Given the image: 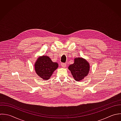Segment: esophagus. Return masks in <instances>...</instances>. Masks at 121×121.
<instances>
[{
    "label": "esophagus",
    "mask_w": 121,
    "mask_h": 121,
    "mask_svg": "<svg viewBox=\"0 0 121 121\" xmlns=\"http://www.w3.org/2000/svg\"><path fill=\"white\" fill-rule=\"evenodd\" d=\"M61 65V66H62L63 67H65L66 66V64H65V63H62Z\"/></svg>",
    "instance_id": "obj_1"
}]
</instances>
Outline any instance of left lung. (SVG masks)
<instances>
[{"mask_svg": "<svg viewBox=\"0 0 121 121\" xmlns=\"http://www.w3.org/2000/svg\"><path fill=\"white\" fill-rule=\"evenodd\" d=\"M69 70L76 81H80L86 77L90 70V65L85 59L78 57L74 59V63L69 65Z\"/></svg>", "mask_w": 121, "mask_h": 121, "instance_id": "obj_1", "label": "left lung"}]
</instances>
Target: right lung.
<instances>
[{
  "label": "right lung",
  "instance_id": "obj_1",
  "mask_svg": "<svg viewBox=\"0 0 121 121\" xmlns=\"http://www.w3.org/2000/svg\"><path fill=\"white\" fill-rule=\"evenodd\" d=\"M58 66V64L53 62L48 56H43L38 58L35 64V70L38 76L44 80H47Z\"/></svg>",
  "mask_w": 121,
  "mask_h": 121
}]
</instances>
